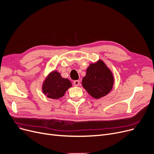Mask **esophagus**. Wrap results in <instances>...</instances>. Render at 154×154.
Returning <instances> with one entry per match:
<instances>
[{"mask_svg":"<svg viewBox=\"0 0 154 154\" xmlns=\"http://www.w3.org/2000/svg\"><path fill=\"white\" fill-rule=\"evenodd\" d=\"M73 84H74L75 86H78L80 85V82L79 80H75V81H74V82H73Z\"/></svg>","mask_w":154,"mask_h":154,"instance_id":"obj_1","label":"esophagus"}]
</instances>
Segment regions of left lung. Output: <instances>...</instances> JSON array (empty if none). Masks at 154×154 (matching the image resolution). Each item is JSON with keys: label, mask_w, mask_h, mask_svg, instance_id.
<instances>
[{"label": "left lung", "mask_w": 154, "mask_h": 154, "mask_svg": "<svg viewBox=\"0 0 154 154\" xmlns=\"http://www.w3.org/2000/svg\"><path fill=\"white\" fill-rule=\"evenodd\" d=\"M114 76L104 61L99 60L91 63L82 79V86L90 96L100 99L107 95L113 88Z\"/></svg>", "instance_id": "1"}]
</instances>
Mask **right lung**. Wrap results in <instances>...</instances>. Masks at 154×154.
Listing matches in <instances>:
<instances>
[{
  "label": "right lung",
  "mask_w": 154,
  "mask_h": 154,
  "mask_svg": "<svg viewBox=\"0 0 154 154\" xmlns=\"http://www.w3.org/2000/svg\"><path fill=\"white\" fill-rule=\"evenodd\" d=\"M72 86L68 78H63L60 72L53 70L45 78L42 85V91L48 98L57 100L63 97Z\"/></svg>",
  "instance_id": "1"
}]
</instances>
